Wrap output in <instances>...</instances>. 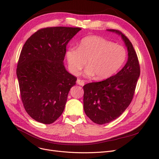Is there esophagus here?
<instances>
[{
  "mask_svg": "<svg viewBox=\"0 0 159 159\" xmlns=\"http://www.w3.org/2000/svg\"><path fill=\"white\" fill-rule=\"evenodd\" d=\"M77 84L81 85V86H84V84H85V82L84 80H80V79H78L77 80Z\"/></svg>",
  "mask_w": 159,
  "mask_h": 159,
  "instance_id": "esophagus-1",
  "label": "esophagus"
}]
</instances>
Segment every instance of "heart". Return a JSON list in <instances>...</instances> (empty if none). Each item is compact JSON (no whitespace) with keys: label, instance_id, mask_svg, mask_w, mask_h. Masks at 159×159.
Returning a JSON list of instances; mask_svg holds the SVG:
<instances>
[{"label":"heart","instance_id":"obj_1","mask_svg":"<svg viewBox=\"0 0 159 159\" xmlns=\"http://www.w3.org/2000/svg\"><path fill=\"white\" fill-rule=\"evenodd\" d=\"M66 57L73 74H79L87 61L85 74L102 80L111 77L121 68L126 59V51L102 37L89 36L80 41L78 48H68Z\"/></svg>","mask_w":159,"mask_h":159}]
</instances>
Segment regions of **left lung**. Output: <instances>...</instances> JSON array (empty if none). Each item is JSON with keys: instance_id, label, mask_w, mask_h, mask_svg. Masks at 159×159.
<instances>
[{"instance_id": "1", "label": "left lung", "mask_w": 159, "mask_h": 159, "mask_svg": "<svg viewBox=\"0 0 159 159\" xmlns=\"http://www.w3.org/2000/svg\"><path fill=\"white\" fill-rule=\"evenodd\" d=\"M121 36L128 50V61L115 75L83 88L84 108L87 116L98 125L108 123L127 108L134 96L140 74L138 57L132 43L121 32L107 29Z\"/></svg>"}]
</instances>
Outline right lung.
<instances>
[{"label":"right lung","instance_id":"add662e5","mask_svg":"<svg viewBox=\"0 0 159 159\" xmlns=\"http://www.w3.org/2000/svg\"><path fill=\"white\" fill-rule=\"evenodd\" d=\"M78 27H47L25 43L16 70L25 111L38 122L51 124L65 110L68 93L77 78L66 71V46Z\"/></svg>","mask_w":159,"mask_h":159}]
</instances>
